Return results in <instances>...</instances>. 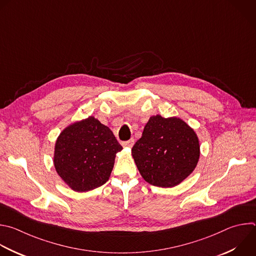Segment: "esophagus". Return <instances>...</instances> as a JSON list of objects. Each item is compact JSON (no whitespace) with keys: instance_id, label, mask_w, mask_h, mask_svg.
<instances>
[{"instance_id":"34e87169","label":"esophagus","mask_w":256,"mask_h":256,"mask_svg":"<svg viewBox=\"0 0 256 256\" xmlns=\"http://www.w3.org/2000/svg\"><path fill=\"white\" fill-rule=\"evenodd\" d=\"M134 140L130 138V140H126V142H122V144L124 148H132L134 146Z\"/></svg>"}]
</instances>
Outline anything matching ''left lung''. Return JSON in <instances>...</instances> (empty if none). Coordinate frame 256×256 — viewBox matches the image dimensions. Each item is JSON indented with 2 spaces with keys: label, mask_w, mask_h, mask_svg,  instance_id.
<instances>
[{
  "label": "left lung",
  "mask_w": 256,
  "mask_h": 256,
  "mask_svg": "<svg viewBox=\"0 0 256 256\" xmlns=\"http://www.w3.org/2000/svg\"><path fill=\"white\" fill-rule=\"evenodd\" d=\"M132 154L144 181L156 187L171 188L194 171L200 144L196 132L184 120L156 114L150 118Z\"/></svg>",
  "instance_id": "obj_1"
}]
</instances>
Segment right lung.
<instances>
[{
    "instance_id": "add662e5",
    "label": "right lung",
    "mask_w": 256,
    "mask_h": 256,
    "mask_svg": "<svg viewBox=\"0 0 256 256\" xmlns=\"http://www.w3.org/2000/svg\"><path fill=\"white\" fill-rule=\"evenodd\" d=\"M122 150L110 128L90 116L61 132L55 142L54 166L73 191L88 192L108 181Z\"/></svg>"
}]
</instances>
